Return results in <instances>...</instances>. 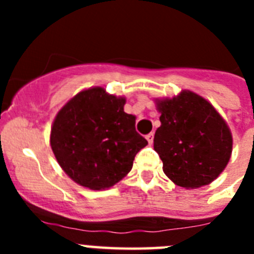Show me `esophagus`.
I'll return each mask as SVG.
<instances>
[{
  "mask_svg": "<svg viewBox=\"0 0 254 254\" xmlns=\"http://www.w3.org/2000/svg\"><path fill=\"white\" fill-rule=\"evenodd\" d=\"M146 140L149 141V143H150V145H151V143H152V140H154V133H152V132H151V133L146 134Z\"/></svg>",
  "mask_w": 254,
  "mask_h": 254,
  "instance_id": "1",
  "label": "esophagus"
}]
</instances>
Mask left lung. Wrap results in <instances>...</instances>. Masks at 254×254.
<instances>
[{
  "label": "left lung",
  "mask_w": 254,
  "mask_h": 254,
  "mask_svg": "<svg viewBox=\"0 0 254 254\" xmlns=\"http://www.w3.org/2000/svg\"><path fill=\"white\" fill-rule=\"evenodd\" d=\"M161 126L154 149L169 179L183 188H198L216 179L232 155L233 138L215 108L190 91L159 100Z\"/></svg>",
  "instance_id": "1"
}]
</instances>
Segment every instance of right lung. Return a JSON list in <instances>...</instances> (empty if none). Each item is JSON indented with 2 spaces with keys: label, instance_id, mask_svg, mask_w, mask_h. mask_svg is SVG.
I'll use <instances>...</instances> for the list:
<instances>
[{
  "label": "right lung",
  "instance_id": "obj_1",
  "mask_svg": "<svg viewBox=\"0 0 254 254\" xmlns=\"http://www.w3.org/2000/svg\"><path fill=\"white\" fill-rule=\"evenodd\" d=\"M126 99L93 87L78 93L56 117L51 146L61 168L82 187L104 190L127 176L147 141L136 118L123 111Z\"/></svg>",
  "mask_w": 254,
  "mask_h": 254
}]
</instances>
